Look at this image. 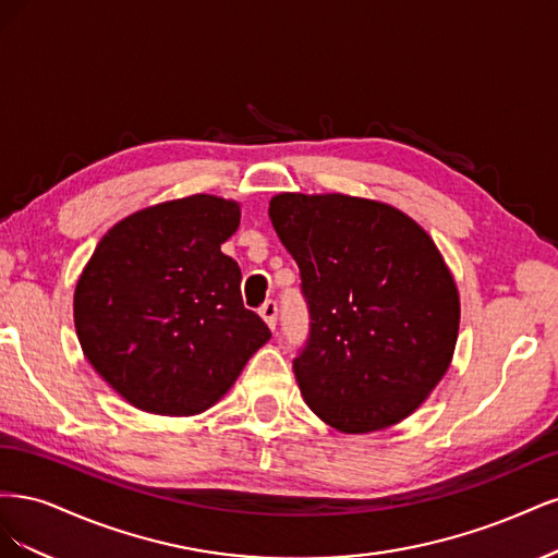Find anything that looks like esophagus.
Segmentation results:
<instances>
[{"label":"esophagus","instance_id":"esophagus-1","mask_svg":"<svg viewBox=\"0 0 558 558\" xmlns=\"http://www.w3.org/2000/svg\"><path fill=\"white\" fill-rule=\"evenodd\" d=\"M258 314L265 318V324L269 326V328H277V316H279V307H277V302L275 300H265L263 305H260V310H258Z\"/></svg>","mask_w":558,"mask_h":558}]
</instances>
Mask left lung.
Wrapping results in <instances>:
<instances>
[{"instance_id":"obj_1","label":"left lung","mask_w":558,"mask_h":558,"mask_svg":"<svg viewBox=\"0 0 558 558\" xmlns=\"http://www.w3.org/2000/svg\"><path fill=\"white\" fill-rule=\"evenodd\" d=\"M269 218L310 312L293 373L312 412L342 433L410 416L459 337V291L435 242L402 211L340 193H281Z\"/></svg>"}]
</instances>
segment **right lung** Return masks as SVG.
I'll list each match as a JSON object with an SVG mask.
<instances>
[{
	"mask_svg": "<svg viewBox=\"0 0 558 558\" xmlns=\"http://www.w3.org/2000/svg\"><path fill=\"white\" fill-rule=\"evenodd\" d=\"M238 226V202L191 195L123 218L97 244L74 326L99 377L134 408L205 412L272 335L244 307L242 269L221 251Z\"/></svg>",
	"mask_w": 558,
	"mask_h": 558,
	"instance_id": "1",
	"label": "right lung"
}]
</instances>
